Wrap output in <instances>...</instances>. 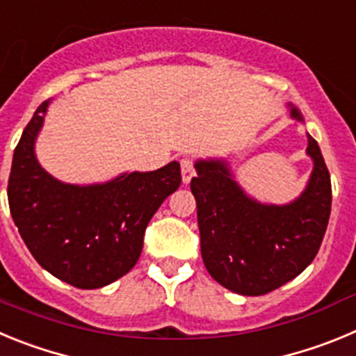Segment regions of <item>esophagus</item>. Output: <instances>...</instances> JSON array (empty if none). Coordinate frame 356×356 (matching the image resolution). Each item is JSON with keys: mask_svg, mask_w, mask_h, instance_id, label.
I'll list each match as a JSON object with an SVG mask.
<instances>
[{"mask_svg": "<svg viewBox=\"0 0 356 356\" xmlns=\"http://www.w3.org/2000/svg\"><path fill=\"white\" fill-rule=\"evenodd\" d=\"M181 172H182V181L188 184L191 177L195 175V161L193 158H182L181 159Z\"/></svg>", "mask_w": 356, "mask_h": 356, "instance_id": "34e87169", "label": "esophagus"}]
</instances>
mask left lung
I'll return each mask as SVG.
<instances>
[{"label": "left lung", "mask_w": 356, "mask_h": 356, "mask_svg": "<svg viewBox=\"0 0 356 356\" xmlns=\"http://www.w3.org/2000/svg\"><path fill=\"white\" fill-rule=\"evenodd\" d=\"M294 118L302 120L296 108ZM314 172L289 206H261L246 197L222 161H198L191 193L197 198L202 259L227 289L261 296L302 273L318 255L332 209V181L318 142L307 147Z\"/></svg>", "instance_id": "1"}]
</instances>
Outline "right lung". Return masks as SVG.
Returning <instances> with one entry per match:
<instances>
[{
	"label": "right lung",
	"mask_w": 356,
	"mask_h": 356,
	"mask_svg": "<svg viewBox=\"0 0 356 356\" xmlns=\"http://www.w3.org/2000/svg\"><path fill=\"white\" fill-rule=\"evenodd\" d=\"M42 102L22 131L8 177V206L35 261L79 289L108 286L136 264L150 218L181 186L177 161L108 184H62L40 168L33 142Z\"/></svg>",
	"instance_id": "right-lung-1"
}]
</instances>
